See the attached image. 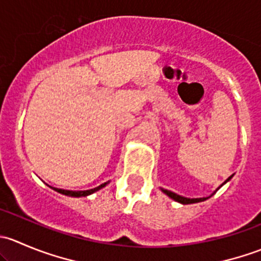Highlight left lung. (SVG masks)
<instances>
[{
	"label": "left lung",
	"mask_w": 261,
	"mask_h": 261,
	"mask_svg": "<svg viewBox=\"0 0 261 261\" xmlns=\"http://www.w3.org/2000/svg\"><path fill=\"white\" fill-rule=\"evenodd\" d=\"M231 178H232V175H231V177H228L227 179H226V181L230 180ZM226 181H225V183H226ZM225 183H223V184H225ZM223 184H222V186H223ZM222 186H221V187H222ZM218 188H220V187H218ZM217 189H216V191H217ZM162 192H164V193L167 194L168 197H170V198L174 199L175 202H179V203H181V204H191V203H198V202H203V201H206L207 198H210V197H212L213 194L216 193V192H213L211 196H210V197H203V198H186V197H181V196H179V194L174 193V192L168 191V189H163L162 188Z\"/></svg>",
	"instance_id": "8db88e82"
}]
</instances>
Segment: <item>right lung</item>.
<instances>
[{
  "label": "right lung",
  "instance_id": "obj_1",
  "mask_svg": "<svg viewBox=\"0 0 261 261\" xmlns=\"http://www.w3.org/2000/svg\"><path fill=\"white\" fill-rule=\"evenodd\" d=\"M107 183H109V181H107ZM107 183H103V184H101V186L96 187V188H93V189H88V191H65V189L53 188V187H51V188L54 189V191L59 192V193L64 194V196H69V197H86V196H89V194L94 193V192L99 191V189H101V188H103V187L106 186Z\"/></svg>",
  "mask_w": 261,
  "mask_h": 261
}]
</instances>
